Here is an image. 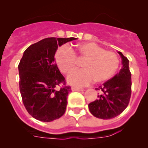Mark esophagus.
I'll return each instance as SVG.
<instances>
[{"mask_svg": "<svg viewBox=\"0 0 148 148\" xmlns=\"http://www.w3.org/2000/svg\"><path fill=\"white\" fill-rule=\"evenodd\" d=\"M71 90H72L73 92H82V91H84V89H82V88L76 87V86H73V87L71 88Z\"/></svg>", "mask_w": 148, "mask_h": 148, "instance_id": "esophagus-1", "label": "esophagus"}]
</instances>
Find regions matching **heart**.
<instances>
[{
	"label": "heart",
	"instance_id": "heart-1",
	"mask_svg": "<svg viewBox=\"0 0 148 148\" xmlns=\"http://www.w3.org/2000/svg\"><path fill=\"white\" fill-rule=\"evenodd\" d=\"M85 59L84 69L77 70L68 77L69 83L74 86H85L95 82L101 83L111 79L120 66V59L114 52L105 51L92 42L84 43L77 47L76 51L67 46L58 49L56 59L62 73L69 74L76 69L77 57Z\"/></svg>",
	"mask_w": 148,
	"mask_h": 148
}]
</instances>
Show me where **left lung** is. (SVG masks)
<instances>
[{
  "mask_svg": "<svg viewBox=\"0 0 148 148\" xmlns=\"http://www.w3.org/2000/svg\"><path fill=\"white\" fill-rule=\"evenodd\" d=\"M122 66L120 72L104 82L97 90L100 91L98 99L89 103V109L95 117L103 120L114 118L127 107L131 97V72L129 60L121 52Z\"/></svg>",
  "mask_w": 148,
  "mask_h": 148,
  "instance_id": "8db88e82",
  "label": "left lung"
}]
</instances>
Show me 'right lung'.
<instances>
[{
	"mask_svg": "<svg viewBox=\"0 0 148 148\" xmlns=\"http://www.w3.org/2000/svg\"><path fill=\"white\" fill-rule=\"evenodd\" d=\"M76 39L46 38L28 46L23 53L18 64L19 88L23 104L34 118L51 122L64 114L71 89L66 84L54 56L58 46Z\"/></svg>",
	"mask_w": 148,
	"mask_h": 148,
	"instance_id": "add662e5",
	"label": "right lung"
}]
</instances>
